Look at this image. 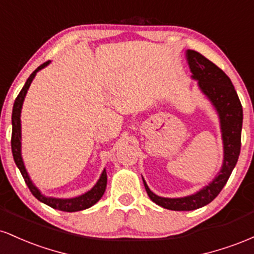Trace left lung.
I'll use <instances>...</instances> for the list:
<instances>
[{"instance_id":"left-lung-1","label":"left lung","mask_w":254,"mask_h":254,"mask_svg":"<svg viewBox=\"0 0 254 254\" xmlns=\"http://www.w3.org/2000/svg\"><path fill=\"white\" fill-rule=\"evenodd\" d=\"M186 60L192 72V78L198 81V87L210 100L220 118L223 141V164L215 179L191 196L182 198L160 197L150 191L147 183L143 184L148 196L154 203L168 210L190 211L206 205L220 193L228 182L237 165L241 148L243 129V106L230 78L216 64L194 50L186 51Z\"/></svg>"}]
</instances>
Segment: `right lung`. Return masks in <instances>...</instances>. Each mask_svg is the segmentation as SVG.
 <instances>
[{
    "mask_svg": "<svg viewBox=\"0 0 254 254\" xmlns=\"http://www.w3.org/2000/svg\"><path fill=\"white\" fill-rule=\"evenodd\" d=\"M50 63V61L43 63L42 65H39L38 68L30 75V77L26 81L25 86L22 87V89L20 90L19 95H17L15 101H14L13 106V113H11V151H13V157L14 161L21 172L22 177H24L26 185L28 186L30 191L32 192L34 197L38 200L46 204V205L51 206V208L57 209L61 211H66V212H74V211H80L84 210V209H88L92 205H94L95 203L103 197L105 190H106V184H107V174L106 170L103 171L100 178H99L98 183L90 189L89 191H87L86 193L81 194V196L75 197V198H54V197H48L45 194H43L42 192L37 189V186L32 183L30 176H28L27 171H26L24 160L21 156V121H20V116H21V109L22 104H24L26 93H27L28 88H30L32 81H33L34 76L39 70H42L43 68H45L48 64Z\"/></svg>",
    "mask_w": 254,
    "mask_h": 254,
    "instance_id": "add662e5",
    "label": "right lung"
}]
</instances>
